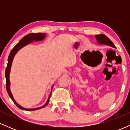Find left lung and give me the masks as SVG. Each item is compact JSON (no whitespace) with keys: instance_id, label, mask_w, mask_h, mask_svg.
Masks as SVG:
<instances>
[{"instance_id":"8db88e82","label":"left lung","mask_w":130,"mask_h":130,"mask_svg":"<svg viewBox=\"0 0 130 130\" xmlns=\"http://www.w3.org/2000/svg\"><path fill=\"white\" fill-rule=\"evenodd\" d=\"M95 38H96L97 42L100 43V44H106V45L110 46L111 47H116V46H114V44L112 42L111 40L108 37L104 35V34H100V35H95Z\"/></svg>"}]
</instances>
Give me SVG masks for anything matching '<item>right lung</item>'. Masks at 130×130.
<instances>
[{
    "label": "right lung",
    "instance_id": "obj_1",
    "mask_svg": "<svg viewBox=\"0 0 130 130\" xmlns=\"http://www.w3.org/2000/svg\"><path fill=\"white\" fill-rule=\"evenodd\" d=\"M45 34H41V33H37V34H29L27 35H26L25 37H24L23 38H22L21 40L19 41V42L16 45L14 46V47L12 49V50L10 52V54H9V56L8 57V64H7V67H6L5 70V77H6V89H7V92H8V95L10 96V97L11 98V99L12 100V101L14 102V103L16 104V106L18 107L19 109L22 110H26V111H34V110L38 109H41L43 108H44L47 104H48L49 101H50V97L51 96V93L50 96H49L48 99H47V102L46 103V104L44 105H43V106L40 107V108H34V109H26L24 108L23 107L21 106L19 104H18L16 102L15 100H14V98L13 97L12 94L11 93V91H10V79H9V76H10V70H11V64H12V62L13 60V58H14V56L17 52L21 49L22 47H23L24 46H25L27 44H29L31 42H32L33 41H41V40L44 39L45 38ZM53 87H52V89H53Z\"/></svg>",
    "mask_w": 130,
    "mask_h": 130
}]
</instances>
